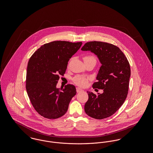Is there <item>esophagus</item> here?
Instances as JSON below:
<instances>
[{"label":"esophagus","mask_w":153,"mask_h":153,"mask_svg":"<svg viewBox=\"0 0 153 153\" xmlns=\"http://www.w3.org/2000/svg\"><path fill=\"white\" fill-rule=\"evenodd\" d=\"M83 90L81 89L80 88H79V87H77L76 88V91H77V92H81V91H82Z\"/></svg>","instance_id":"34e87169"}]
</instances>
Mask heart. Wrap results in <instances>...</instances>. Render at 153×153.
I'll return each instance as SVG.
<instances>
[{
  "label": "heart",
  "instance_id": "b5f03b06",
  "mask_svg": "<svg viewBox=\"0 0 153 153\" xmlns=\"http://www.w3.org/2000/svg\"><path fill=\"white\" fill-rule=\"evenodd\" d=\"M91 58L95 59V58L92 56H85L83 58L84 61L88 59H91ZM90 80V77H85L81 75H77L73 79V81L74 82V83H75L77 85H79L80 87H84L87 84L88 81Z\"/></svg>",
  "mask_w": 153,
  "mask_h": 153
}]
</instances>
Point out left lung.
<instances>
[{"mask_svg":"<svg viewBox=\"0 0 153 153\" xmlns=\"http://www.w3.org/2000/svg\"><path fill=\"white\" fill-rule=\"evenodd\" d=\"M97 55L102 64L93 88L103 90L102 94H94L87 91L88 99L84 106L90 117L101 120L110 117L119 109L128 95L131 69L122 51L116 45L106 42H90L81 48Z\"/></svg>","mask_w":153,"mask_h":153,"instance_id":"obj_1","label":"left lung"}]
</instances>
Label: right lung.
<instances>
[{
    "label": "right lung",
    "mask_w": 153,
    "mask_h": 153,
    "mask_svg": "<svg viewBox=\"0 0 153 153\" xmlns=\"http://www.w3.org/2000/svg\"><path fill=\"white\" fill-rule=\"evenodd\" d=\"M82 43L54 41L41 46L27 63L26 89L32 105L42 116L48 119L62 117L67 111L76 87L68 84L56 88L59 75L63 76L72 56Z\"/></svg>",
    "instance_id": "1"
}]
</instances>
